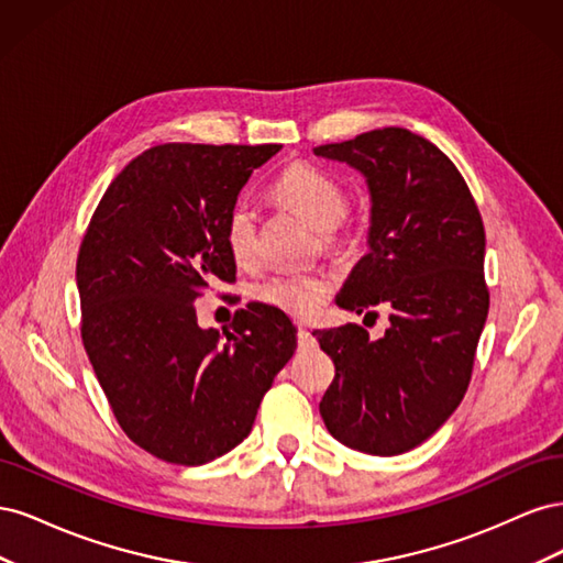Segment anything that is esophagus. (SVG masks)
I'll use <instances>...</instances> for the list:
<instances>
[{
    "label": "esophagus",
    "instance_id": "esophagus-1",
    "mask_svg": "<svg viewBox=\"0 0 563 563\" xmlns=\"http://www.w3.org/2000/svg\"><path fill=\"white\" fill-rule=\"evenodd\" d=\"M298 343H300V347H314L317 345V338L308 331V329H302V327H298Z\"/></svg>",
    "mask_w": 563,
    "mask_h": 563
}]
</instances>
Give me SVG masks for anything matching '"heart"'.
<instances>
[{"instance_id": "b5f03b06", "label": "heart", "mask_w": 563, "mask_h": 563, "mask_svg": "<svg viewBox=\"0 0 563 563\" xmlns=\"http://www.w3.org/2000/svg\"><path fill=\"white\" fill-rule=\"evenodd\" d=\"M272 192L317 230L327 232V242H338L345 234L347 192L323 168L308 162L286 166ZM223 236L240 267H251L258 258V218L246 201H236L228 213ZM329 294L331 284L317 275H277L255 286V300L296 319L314 317Z\"/></svg>"}]
</instances>
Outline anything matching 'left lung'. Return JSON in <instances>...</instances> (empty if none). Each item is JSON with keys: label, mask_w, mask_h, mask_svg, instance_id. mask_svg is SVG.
Instances as JSON below:
<instances>
[{"label": "left lung", "mask_w": 563, "mask_h": 563, "mask_svg": "<svg viewBox=\"0 0 563 563\" xmlns=\"http://www.w3.org/2000/svg\"><path fill=\"white\" fill-rule=\"evenodd\" d=\"M314 155L360 168L371 190V251L340 308L389 310L368 340L360 323L314 331L335 378L319 404L329 432L371 455H399L432 437L463 401L488 314L482 213L455 164L401 126L366 131Z\"/></svg>", "instance_id": "8db88e82"}]
</instances>
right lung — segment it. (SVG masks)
<instances>
[{"instance_id":"1","label":"right lung","mask_w":563,"mask_h":563,"mask_svg":"<svg viewBox=\"0 0 563 563\" xmlns=\"http://www.w3.org/2000/svg\"><path fill=\"white\" fill-rule=\"evenodd\" d=\"M282 145L164 143L131 159L77 255L81 343L119 428L174 465H203L251 432L296 329L263 302L232 331L199 329L195 300L234 282L225 220Z\"/></svg>"}]
</instances>
